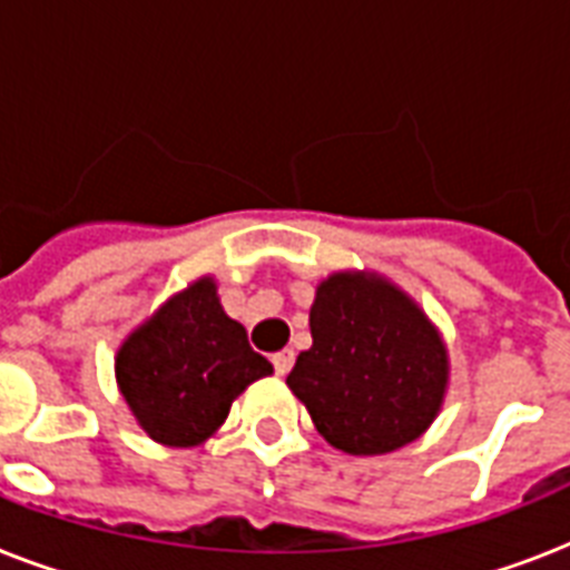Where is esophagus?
Instances as JSON below:
<instances>
[{"label": "esophagus", "instance_id": "esophagus-1", "mask_svg": "<svg viewBox=\"0 0 570 570\" xmlns=\"http://www.w3.org/2000/svg\"><path fill=\"white\" fill-rule=\"evenodd\" d=\"M272 364H275L277 375H286L295 364V352H293V348H284V352H277V355L272 357Z\"/></svg>", "mask_w": 570, "mask_h": 570}]
</instances>
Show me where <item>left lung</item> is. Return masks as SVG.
I'll list each match as a JSON object with an SVG mask.
<instances>
[{
    "mask_svg": "<svg viewBox=\"0 0 570 570\" xmlns=\"http://www.w3.org/2000/svg\"><path fill=\"white\" fill-rule=\"evenodd\" d=\"M311 337L286 384L331 446L384 455L441 414L446 343L423 307L379 272L346 268L320 281Z\"/></svg>",
    "mask_w": 570,
    "mask_h": 570,
    "instance_id": "left-lung-1",
    "label": "left lung"
}]
</instances>
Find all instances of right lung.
Listing matches in <instances>:
<instances>
[{"label":"right lung","mask_w":570,"mask_h":570,"mask_svg":"<svg viewBox=\"0 0 570 570\" xmlns=\"http://www.w3.org/2000/svg\"><path fill=\"white\" fill-rule=\"evenodd\" d=\"M230 320L213 275L159 304L127 334L115 355V379L136 423L163 446H197L230 414L233 399L272 375Z\"/></svg>","instance_id":"add662e5"}]
</instances>
